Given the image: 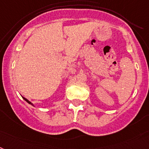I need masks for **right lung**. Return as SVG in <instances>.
Returning a JSON list of instances; mask_svg holds the SVG:
<instances>
[{"label":"right lung","instance_id":"add662e5","mask_svg":"<svg viewBox=\"0 0 149 149\" xmlns=\"http://www.w3.org/2000/svg\"><path fill=\"white\" fill-rule=\"evenodd\" d=\"M22 98H23V99H24L26 102H28L29 104H32V105H33V104L31 103V102H30L28 99H26V98H24V97H22Z\"/></svg>","mask_w":149,"mask_h":149}]
</instances>
